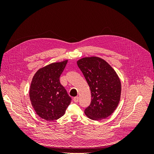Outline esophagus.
<instances>
[{
  "label": "esophagus",
  "instance_id": "1",
  "mask_svg": "<svg viewBox=\"0 0 154 154\" xmlns=\"http://www.w3.org/2000/svg\"><path fill=\"white\" fill-rule=\"evenodd\" d=\"M73 100L74 102H75V103H77V102H78V101H79V97L78 96L74 97L73 98Z\"/></svg>",
  "mask_w": 154,
  "mask_h": 154
}]
</instances>
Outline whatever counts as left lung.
Masks as SVG:
<instances>
[{
	"mask_svg": "<svg viewBox=\"0 0 154 154\" xmlns=\"http://www.w3.org/2000/svg\"><path fill=\"white\" fill-rule=\"evenodd\" d=\"M77 64L91 91V103L85 109V115L96 121L109 117L120 101L122 84L117 73L99 57L83 58Z\"/></svg>",
	"mask_w": 154,
	"mask_h": 154,
	"instance_id": "8db88e82",
	"label": "left lung"
}]
</instances>
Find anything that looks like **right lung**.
<instances>
[{
	"label": "right lung",
	"mask_w": 154,
	"mask_h": 154,
	"mask_svg": "<svg viewBox=\"0 0 154 154\" xmlns=\"http://www.w3.org/2000/svg\"><path fill=\"white\" fill-rule=\"evenodd\" d=\"M67 63L66 60L40 69L31 83V105L39 117L49 122L63 116L71 103V97L60 82V76Z\"/></svg>",
	"instance_id": "obj_1"
}]
</instances>
